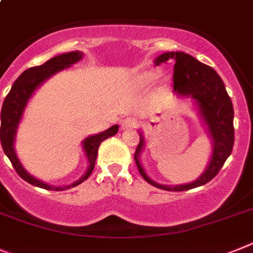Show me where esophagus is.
Wrapping results in <instances>:
<instances>
[{"label": "esophagus", "mask_w": 253, "mask_h": 253, "mask_svg": "<svg viewBox=\"0 0 253 253\" xmlns=\"http://www.w3.org/2000/svg\"><path fill=\"white\" fill-rule=\"evenodd\" d=\"M121 127H122V129H127V128H133V127H136V121L133 120V118H125L124 121H122V124H121Z\"/></svg>", "instance_id": "obj_1"}]
</instances>
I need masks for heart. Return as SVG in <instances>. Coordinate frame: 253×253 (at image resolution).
I'll list each match as a JSON object with an SVG mask.
<instances>
[{
    "label": "heart",
    "instance_id": "obj_1",
    "mask_svg": "<svg viewBox=\"0 0 253 253\" xmlns=\"http://www.w3.org/2000/svg\"><path fill=\"white\" fill-rule=\"evenodd\" d=\"M160 76L162 75L158 71H145L142 72L140 79H141V81L145 83V84H151V83H155L157 80H159Z\"/></svg>",
    "mask_w": 253,
    "mask_h": 253
}]
</instances>
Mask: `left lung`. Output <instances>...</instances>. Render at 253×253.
I'll use <instances>...</instances> for the list:
<instances>
[{"label":"left lung","instance_id":"obj_1","mask_svg":"<svg viewBox=\"0 0 253 253\" xmlns=\"http://www.w3.org/2000/svg\"><path fill=\"white\" fill-rule=\"evenodd\" d=\"M169 60L174 61V93L182 96H191L199 107L200 117L204 121L212 140L211 159L205 172L196 181L186 184L166 186L149 178L140 163V154L145 145L142 133H140V142L133 158L142 178L151 186L166 191H187L211 181L232 153L234 144V111L225 85L214 69L183 52H167L160 54L155 58V65L158 66Z\"/></svg>","mask_w":253,"mask_h":253}]
</instances>
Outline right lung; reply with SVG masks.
I'll use <instances>...</instances> for the list:
<instances>
[{"mask_svg":"<svg viewBox=\"0 0 253 253\" xmlns=\"http://www.w3.org/2000/svg\"><path fill=\"white\" fill-rule=\"evenodd\" d=\"M83 58V52L80 50H75V52H70V53H63L60 56H56L53 58L48 60L47 62L43 63L42 66H35V67H30V69L25 70L19 78L15 80V83L11 86L10 93L6 95L3 104H2L1 109V128H0V140L3 153L7 155L10 159L11 164L15 168L16 173L20 175L24 181L28 183L37 186V187L44 188V190L50 191H63L69 190V188L75 187L78 184L83 183L85 179L91 174L93 172L94 166H95L96 155H98V149L102 141L105 139H108L111 136H114L118 132V125H114L111 128L105 129L103 132L98 133V135L89 136L83 141V148H84L85 155L89 162V167L87 170L79 181L74 182V183L69 184V186H50V184L44 183V182L39 181V179L34 178L33 175L26 172L24 167L17 159V155L15 153L14 142L15 137H16V131L19 122H20L21 117H23L24 109H25L28 100L30 99V96L35 91V89L44 83L47 79L50 76H53L57 72L62 71L63 69H67L74 63L79 62Z\"/></svg>","mask_w":253,"mask_h":253,"instance_id":"1","label":"right lung"}]
</instances>
